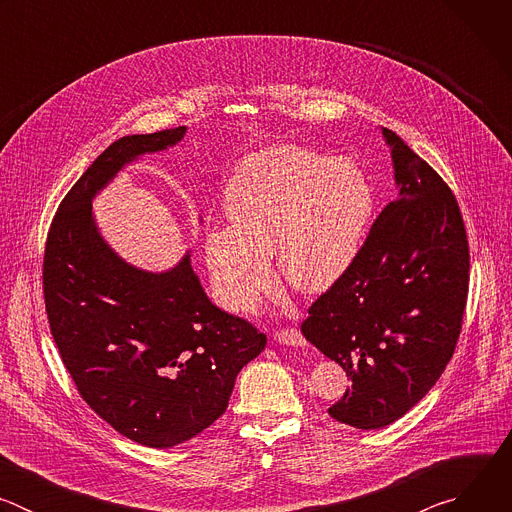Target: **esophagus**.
<instances>
[{"label":"esophagus","mask_w":512,"mask_h":512,"mask_svg":"<svg viewBox=\"0 0 512 512\" xmlns=\"http://www.w3.org/2000/svg\"><path fill=\"white\" fill-rule=\"evenodd\" d=\"M273 340L285 346H306V338L296 328H283L273 334Z\"/></svg>","instance_id":"34e87169"}]
</instances>
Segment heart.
I'll return each instance as SVG.
<instances>
[{"instance_id":"heart-1","label":"heart","mask_w":512,"mask_h":512,"mask_svg":"<svg viewBox=\"0 0 512 512\" xmlns=\"http://www.w3.org/2000/svg\"><path fill=\"white\" fill-rule=\"evenodd\" d=\"M375 196L350 158H324L277 145L247 158L225 188L229 225L202 235L204 259L221 304L251 314L279 273L302 294L332 287L354 263Z\"/></svg>"}]
</instances>
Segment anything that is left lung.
<instances>
[{
	"label": "left lung",
	"instance_id": "obj_1",
	"mask_svg": "<svg viewBox=\"0 0 512 512\" xmlns=\"http://www.w3.org/2000/svg\"><path fill=\"white\" fill-rule=\"evenodd\" d=\"M381 133L399 194L302 324L352 379L328 413L356 429L385 427L427 395L454 354L468 296L470 253L452 190L395 131Z\"/></svg>",
	"mask_w": 512,
	"mask_h": 512
}]
</instances>
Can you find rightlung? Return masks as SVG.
<instances>
[{
  "mask_svg": "<svg viewBox=\"0 0 512 512\" xmlns=\"http://www.w3.org/2000/svg\"><path fill=\"white\" fill-rule=\"evenodd\" d=\"M184 135L176 127L113 141L60 202L44 253L46 312L66 371L113 429L160 450L221 417L237 375L267 344L208 300L190 251L166 271H148L99 231L95 196L125 166Z\"/></svg>",
  "mask_w": 512,
  "mask_h": 512,
  "instance_id": "obj_1",
  "label": "right lung"
}]
</instances>
